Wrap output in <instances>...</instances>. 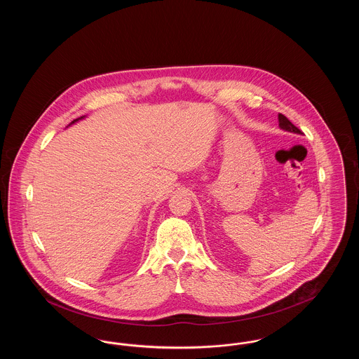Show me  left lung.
I'll use <instances>...</instances> for the list:
<instances>
[{"mask_svg": "<svg viewBox=\"0 0 359 359\" xmlns=\"http://www.w3.org/2000/svg\"><path fill=\"white\" fill-rule=\"evenodd\" d=\"M278 126L287 132H292V133H297V135H302V130L299 128H296L292 122H290L285 116L283 114H278Z\"/></svg>", "mask_w": 359, "mask_h": 359, "instance_id": "obj_1", "label": "left lung"}]
</instances>
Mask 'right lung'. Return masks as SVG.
I'll return each mask as SVG.
<instances>
[{"instance_id": "right-lung-1", "label": "right lung", "mask_w": 359, "mask_h": 359, "mask_svg": "<svg viewBox=\"0 0 359 359\" xmlns=\"http://www.w3.org/2000/svg\"><path fill=\"white\" fill-rule=\"evenodd\" d=\"M82 118H85V116H82V117H79V118H76V120L72 121V122H71V123H69V125H72V123H75V122H76V121L82 120Z\"/></svg>"}]
</instances>
